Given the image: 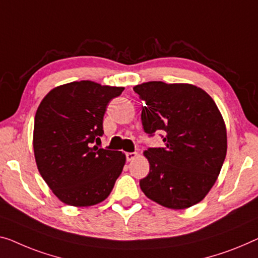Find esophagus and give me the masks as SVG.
<instances>
[{"instance_id":"1","label":"esophagus","mask_w":258,"mask_h":258,"mask_svg":"<svg viewBox=\"0 0 258 258\" xmlns=\"http://www.w3.org/2000/svg\"><path fill=\"white\" fill-rule=\"evenodd\" d=\"M125 155H126V160H127V161H132V160H134V159H136V157L138 156V153H137V152L126 153Z\"/></svg>"}]
</instances>
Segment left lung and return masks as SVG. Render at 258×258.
I'll list each match as a JSON object with an SVG mask.
<instances>
[{
    "instance_id": "obj_1",
    "label": "left lung",
    "mask_w": 258,
    "mask_h": 258,
    "mask_svg": "<svg viewBox=\"0 0 258 258\" xmlns=\"http://www.w3.org/2000/svg\"><path fill=\"white\" fill-rule=\"evenodd\" d=\"M133 90L146 103L141 121L149 137L163 131L164 147L148 148L149 174L140 187L149 199L172 210L202 202L214 185L227 153L225 121L201 88L161 81Z\"/></svg>"
}]
</instances>
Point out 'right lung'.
Returning a JSON list of instances; mask_svg holds the SVG:
<instances>
[{
	"label": "right lung",
	"instance_id": "add662e5",
	"mask_svg": "<svg viewBox=\"0 0 258 258\" xmlns=\"http://www.w3.org/2000/svg\"><path fill=\"white\" fill-rule=\"evenodd\" d=\"M122 87L80 81L45 96L34 117L33 151L41 177L61 202L91 206L107 198L124 168L119 151L92 146L99 141L103 117Z\"/></svg>",
	"mask_w": 258,
	"mask_h": 258
}]
</instances>
